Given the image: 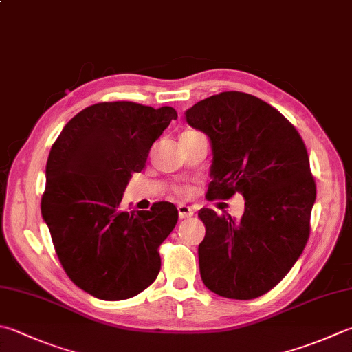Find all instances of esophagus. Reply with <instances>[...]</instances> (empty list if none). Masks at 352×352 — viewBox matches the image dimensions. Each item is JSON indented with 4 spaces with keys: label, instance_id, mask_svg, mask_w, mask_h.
<instances>
[{
    "label": "esophagus",
    "instance_id": "esophagus-1",
    "mask_svg": "<svg viewBox=\"0 0 352 352\" xmlns=\"http://www.w3.org/2000/svg\"><path fill=\"white\" fill-rule=\"evenodd\" d=\"M177 213H179V217H181V219H188V217L193 216L195 210L191 207H187V205H179Z\"/></svg>",
    "mask_w": 352,
    "mask_h": 352
}]
</instances>
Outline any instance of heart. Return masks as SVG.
I'll return each mask as SVG.
<instances>
[{"mask_svg":"<svg viewBox=\"0 0 352 352\" xmlns=\"http://www.w3.org/2000/svg\"><path fill=\"white\" fill-rule=\"evenodd\" d=\"M195 133H197V131H195V130H185L181 136H190V135H195ZM175 193L177 196H181V197H190L191 195H193V188L187 187V185H181V187H176L175 188Z\"/></svg>","mask_w":352,"mask_h":352,"instance_id":"b5f03b06","label":"heart"}]
</instances>
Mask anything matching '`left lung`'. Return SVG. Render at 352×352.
<instances>
[{"instance_id": "left-lung-1", "label": "left lung", "mask_w": 352, "mask_h": 352, "mask_svg": "<svg viewBox=\"0 0 352 352\" xmlns=\"http://www.w3.org/2000/svg\"><path fill=\"white\" fill-rule=\"evenodd\" d=\"M185 116L213 147L210 201L245 197L241 219L199 211L207 228L201 277L219 296L256 299L288 274L308 242L316 181L307 147L279 110L242 91L202 99Z\"/></svg>"}]
</instances>
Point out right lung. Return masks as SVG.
Masks as SVG:
<instances>
[{
	"mask_svg": "<svg viewBox=\"0 0 352 352\" xmlns=\"http://www.w3.org/2000/svg\"><path fill=\"white\" fill-rule=\"evenodd\" d=\"M176 118L173 107L99 102L72 118L52 145L41 213L70 280L98 299H130L159 274V247L176 227V207L156 202L136 211L121 201Z\"/></svg>",
	"mask_w": 352,
	"mask_h": 352,
	"instance_id": "obj_1",
	"label": "right lung"
}]
</instances>
